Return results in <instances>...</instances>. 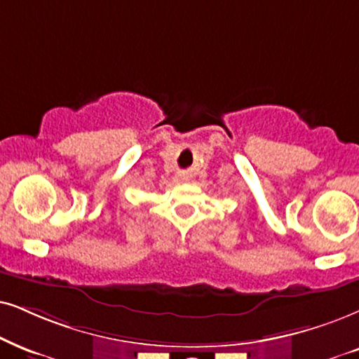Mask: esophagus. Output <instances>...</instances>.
<instances>
[{"mask_svg": "<svg viewBox=\"0 0 359 359\" xmlns=\"http://www.w3.org/2000/svg\"><path fill=\"white\" fill-rule=\"evenodd\" d=\"M180 177H182L184 182H189V180L192 179V175H190V172H182V174H180Z\"/></svg>", "mask_w": 359, "mask_h": 359, "instance_id": "obj_1", "label": "esophagus"}]
</instances>
